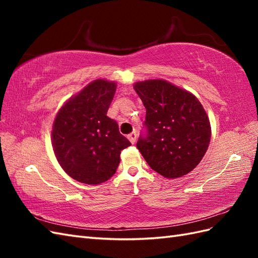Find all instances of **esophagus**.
<instances>
[{"label":"esophagus","mask_w":258,"mask_h":258,"mask_svg":"<svg viewBox=\"0 0 258 258\" xmlns=\"http://www.w3.org/2000/svg\"><path fill=\"white\" fill-rule=\"evenodd\" d=\"M136 138H138V135H136V133L135 132H133V133H131L128 136H127V139L130 140V142L132 144H135V142H136Z\"/></svg>","instance_id":"34e87169"}]
</instances>
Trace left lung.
I'll return each instance as SVG.
<instances>
[{
    "mask_svg": "<svg viewBox=\"0 0 258 258\" xmlns=\"http://www.w3.org/2000/svg\"><path fill=\"white\" fill-rule=\"evenodd\" d=\"M134 90L146 108V138L138 147L150 167L177 178L199 165L211 141V123L194 94L165 80L136 82Z\"/></svg>",
    "mask_w": 258,
    "mask_h": 258,
    "instance_id": "8db88e82",
    "label": "left lung"
}]
</instances>
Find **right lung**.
Instances as JSON below:
<instances>
[{"label": "right lung", "mask_w": 258, "mask_h": 258, "mask_svg": "<svg viewBox=\"0 0 258 258\" xmlns=\"http://www.w3.org/2000/svg\"><path fill=\"white\" fill-rule=\"evenodd\" d=\"M116 83L98 79L70 97L52 127L54 154L64 172L78 182L98 185L115 174L130 141L106 113Z\"/></svg>", "instance_id": "obj_1"}]
</instances>
